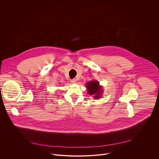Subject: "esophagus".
I'll use <instances>...</instances> for the list:
<instances>
[{
	"label": "esophagus",
	"mask_w": 159,
	"mask_h": 159,
	"mask_svg": "<svg viewBox=\"0 0 159 159\" xmlns=\"http://www.w3.org/2000/svg\"><path fill=\"white\" fill-rule=\"evenodd\" d=\"M70 82L71 84H75L76 83V80L75 79H73V80H70Z\"/></svg>",
	"instance_id": "1"
}]
</instances>
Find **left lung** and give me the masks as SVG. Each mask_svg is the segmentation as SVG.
Instances as JSON below:
<instances>
[{
  "mask_svg": "<svg viewBox=\"0 0 159 159\" xmlns=\"http://www.w3.org/2000/svg\"><path fill=\"white\" fill-rule=\"evenodd\" d=\"M86 88H88V92L90 95H93L95 99L101 97L103 93L102 86H99V83L97 81H91L86 83Z\"/></svg>",
  "mask_w": 159,
  "mask_h": 159,
  "instance_id": "8db88e82",
  "label": "left lung"
}]
</instances>
